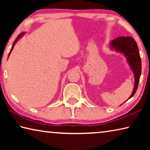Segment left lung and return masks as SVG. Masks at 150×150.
Masks as SVG:
<instances>
[{
    "label": "left lung",
    "mask_w": 150,
    "mask_h": 150,
    "mask_svg": "<svg viewBox=\"0 0 150 150\" xmlns=\"http://www.w3.org/2000/svg\"><path fill=\"white\" fill-rule=\"evenodd\" d=\"M110 45L112 49L124 54L134 75V87L132 93L128 98L130 99L136 92L142 73V62L138 45L132 38L122 36L112 40Z\"/></svg>",
    "instance_id": "1"
}]
</instances>
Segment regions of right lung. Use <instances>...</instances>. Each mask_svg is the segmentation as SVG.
<instances>
[{
    "label": "right lung",
    "mask_w": 150,
    "mask_h": 150,
    "mask_svg": "<svg viewBox=\"0 0 150 150\" xmlns=\"http://www.w3.org/2000/svg\"><path fill=\"white\" fill-rule=\"evenodd\" d=\"M24 34V32H22V33H21V34H20L18 35L17 38H16V40H14V43H13V44H12V47H11V51H10V52H9V55L11 54V52H12V50H13V48H14V46L15 44H16V42H17L18 40L20 38H21L22 36H23Z\"/></svg>",
    "instance_id": "add662e5"
}]
</instances>
